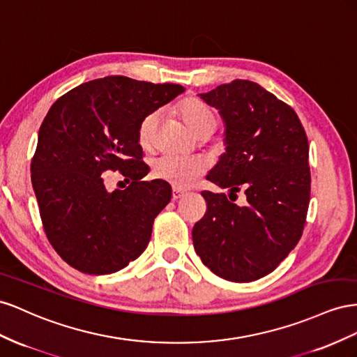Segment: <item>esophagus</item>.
<instances>
[{"instance_id":"1","label":"esophagus","mask_w":357,"mask_h":357,"mask_svg":"<svg viewBox=\"0 0 357 357\" xmlns=\"http://www.w3.org/2000/svg\"><path fill=\"white\" fill-rule=\"evenodd\" d=\"M184 196H185V192L178 190V188H175V190H173V192H172V199L173 200H179V199H182Z\"/></svg>"}]
</instances>
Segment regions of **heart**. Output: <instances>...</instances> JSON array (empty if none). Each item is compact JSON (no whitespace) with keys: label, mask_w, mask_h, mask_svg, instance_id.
Segmentation results:
<instances>
[{"label":"heart","mask_w":357,"mask_h":357,"mask_svg":"<svg viewBox=\"0 0 357 357\" xmlns=\"http://www.w3.org/2000/svg\"><path fill=\"white\" fill-rule=\"evenodd\" d=\"M179 115L184 119L187 127L197 137L209 136L217 127V116L213 112L196 100H185L179 106ZM158 124V112H151L142 119L139 126V142L140 145H149L154 131ZM205 161L199 157H179V155H160L152 162V176L165 181L178 190L188 188L203 172H205Z\"/></svg>","instance_id":"b5f03b06"}]
</instances>
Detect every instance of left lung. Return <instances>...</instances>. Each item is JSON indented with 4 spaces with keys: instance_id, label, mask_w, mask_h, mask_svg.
<instances>
[{
    "instance_id": "left-lung-1",
    "label": "left lung",
    "mask_w": 357,
    "mask_h": 357,
    "mask_svg": "<svg viewBox=\"0 0 357 357\" xmlns=\"http://www.w3.org/2000/svg\"><path fill=\"white\" fill-rule=\"evenodd\" d=\"M199 97L224 122L226 152L206 179L230 195L243 188L247 205L203 191L208 211L192 227V243L218 277L256 281L302 236L311 191L308 139L296 112L251 80L236 79Z\"/></svg>"
}]
</instances>
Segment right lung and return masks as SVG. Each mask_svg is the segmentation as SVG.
<instances>
[{"label": "right lung", "mask_w": 357, "mask_h": 357, "mask_svg": "<svg viewBox=\"0 0 357 357\" xmlns=\"http://www.w3.org/2000/svg\"><path fill=\"white\" fill-rule=\"evenodd\" d=\"M185 91L106 76L58 98L38 131L31 182L49 242L61 259L89 275L128 266L148 247L152 224L172 199L148 175L139 126ZM121 172L129 187L109 192L104 175Z\"/></svg>", "instance_id": "obj_1"}]
</instances>
